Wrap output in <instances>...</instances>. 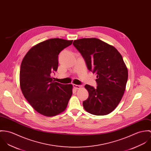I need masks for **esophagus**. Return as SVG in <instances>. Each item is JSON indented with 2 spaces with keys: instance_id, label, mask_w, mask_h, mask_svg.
Returning a JSON list of instances; mask_svg holds the SVG:
<instances>
[{
  "instance_id": "obj_1",
  "label": "esophagus",
  "mask_w": 151,
  "mask_h": 151,
  "mask_svg": "<svg viewBox=\"0 0 151 151\" xmlns=\"http://www.w3.org/2000/svg\"><path fill=\"white\" fill-rule=\"evenodd\" d=\"M73 87H74L75 89H78V88L82 87L81 86H80V85H77V84H73Z\"/></svg>"
}]
</instances>
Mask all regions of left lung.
Returning <instances> with one entry per match:
<instances>
[{
	"label": "left lung",
	"mask_w": 151,
	"mask_h": 151,
	"mask_svg": "<svg viewBox=\"0 0 151 151\" xmlns=\"http://www.w3.org/2000/svg\"><path fill=\"white\" fill-rule=\"evenodd\" d=\"M87 68L97 75V86L85 88L88 98L83 102L84 109L94 115H106L118 105L124 94L128 70L122 55L112 46L97 38H83L73 43Z\"/></svg>",
	"instance_id": "obj_1"
}]
</instances>
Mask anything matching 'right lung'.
Returning <instances> with one entry per match:
<instances>
[{"label": "right lung", "mask_w": 151, "mask_h": 151, "mask_svg": "<svg viewBox=\"0 0 151 151\" xmlns=\"http://www.w3.org/2000/svg\"><path fill=\"white\" fill-rule=\"evenodd\" d=\"M73 40L54 38L32 47L24 57L20 68V87L34 109L53 116L66 109L72 94V85L60 83L51 78L57 70L58 55Z\"/></svg>", "instance_id": "obj_1"}]
</instances>
